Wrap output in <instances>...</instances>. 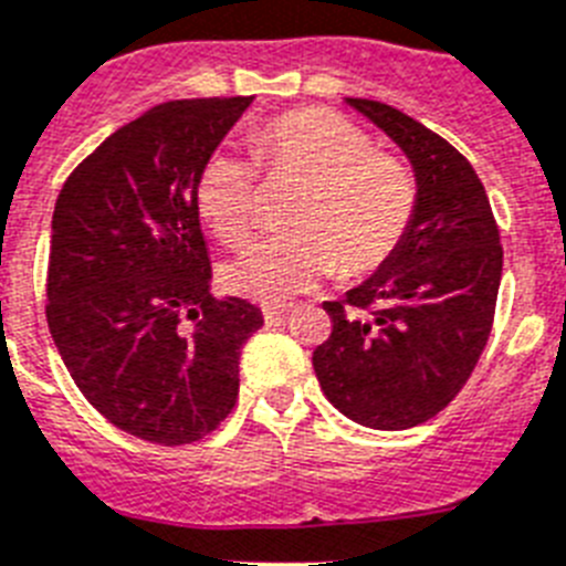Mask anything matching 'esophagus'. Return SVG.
<instances>
[{
	"instance_id": "obj_1",
	"label": "esophagus",
	"mask_w": 566,
	"mask_h": 566,
	"mask_svg": "<svg viewBox=\"0 0 566 566\" xmlns=\"http://www.w3.org/2000/svg\"><path fill=\"white\" fill-rule=\"evenodd\" d=\"M286 315H289V306H283V303H265L263 306V317L269 326L283 324V321H286Z\"/></svg>"
}]
</instances>
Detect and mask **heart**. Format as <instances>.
<instances>
[{
	"instance_id": "1",
	"label": "heart",
	"mask_w": 566,
	"mask_h": 566,
	"mask_svg": "<svg viewBox=\"0 0 566 566\" xmlns=\"http://www.w3.org/2000/svg\"><path fill=\"white\" fill-rule=\"evenodd\" d=\"M256 158L272 179L301 181L286 217L289 233L263 237L222 269L226 286L280 303L324 277H364L385 265L417 213V179L381 156L340 112L297 109L265 124ZM196 205L210 231L240 245L256 226V165L249 153L219 147L196 179Z\"/></svg>"
}]
</instances>
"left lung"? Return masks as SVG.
Instances as JSON below:
<instances>
[{
  "label": "left lung",
  "instance_id": "8db88e82",
  "mask_svg": "<svg viewBox=\"0 0 566 566\" xmlns=\"http://www.w3.org/2000/svg\"><path fill=\"white\" fill-rule=\"evenodd\" d=\"M390 135L417 176V213L399 249L344 301L312 353L321 390L353 422L405 431L437 417L478 367L501 289L503 249L474 167L394 106L347 97Z\"/></svg>",
  "mask_w": 566,
  "mask_h": 566
}]
</instances>
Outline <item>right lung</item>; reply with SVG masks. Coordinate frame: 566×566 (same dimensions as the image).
<instances>
[{"label": "right lung", "instance_id": "1", "mask_svg": "<svg viewBox=\"0 0 566 566\" xmlns=\"http://www.w3.org/2000/svg\"><path fill=\"white\" fill-rule=\"evenodd\" d=\"M251 97L153 106L65 179L51 217L49 317L65 370L115 428L202 440L233 410L263 312L210 294L196 179Z\"/></svg>", "mask_w": 566, "mask_h": 566}]
</instances>
